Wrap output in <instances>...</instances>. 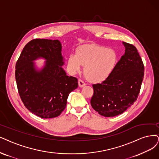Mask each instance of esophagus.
<instances>
[{"mask_svg":"<svg viewBox=\"0 0 159 159\" xmlns=\"http://www.w3.org/2000/svg\"><path fill=\"white\" fill-rule=\"evenodd\" d=\"M86 85V84H85V83L84 82L83 80H81V79H79V86H80V87H83V86H84Z\"/></svg>","mask_w":159,"mask_h":159,"instance_id":"obj_1","label":"esophagus"}]
</instances>
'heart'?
Masks as SVG:
<instances>
[{"mask_svg":"<svg viewBox=\"0 0 159 159\" xmlns=\"http://www.w3.org/2000/svg\"><path fill=\"white\" fill-rule=\"evenodd\" d=\"M115 50L98 45L80 46L76 54L68 57L67 64L73 73L79 72L84 66V73L92 83H101L112 75L118 63Z\"/></svg>","mask_w":159,"mask_h":159,"instance_id":"1","label":"heart"}]
</instances>
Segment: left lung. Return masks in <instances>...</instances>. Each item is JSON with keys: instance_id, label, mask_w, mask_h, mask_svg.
Segmentation results:
<instances>
[{"instance_id": "left-lung-1", "label": "left lung", "mask_w": 159, "mask_h": 159, "mask_svg": "<svg viewBox=\"0 0 159 159\" xmlns=\"http://www.w3.org/2000/svg\"><path fill=\"white\" fill-rule=\"evenodd\" d=\"M125 53L109 77L101 84H93L90 103L102 116L122 113L136 101L144 76V66L134 45L123 42Z\"/></svg>"}]
</instances>
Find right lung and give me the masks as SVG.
Returning <instances> with one entry per match:
<instances>
[{"instance_id":"right-lung-1","label":"right lung","mask_w":159,"mask_h":159,"mask_svg":"<svg viewBox=\"0 0 159 159\" xmlns=\"http://www.w3.org/2000/svg\"><path fill=\"white\" fill-rule=\"evenodd\" d=\"M61 44L57 40L33 39L25 46L16 64L17 90L25 107L40 118L51 119L65 109L70 92L78 87V80L63 69ZM47 60L37 71L32 61Z\"/></svg>"}]
</instances>
